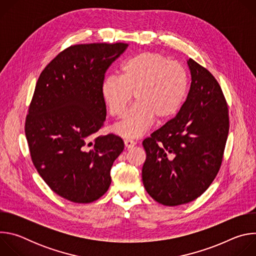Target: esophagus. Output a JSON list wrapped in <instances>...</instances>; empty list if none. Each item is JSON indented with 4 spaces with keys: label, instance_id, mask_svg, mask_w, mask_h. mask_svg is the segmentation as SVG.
<instances>
[{
    "label": "esophagus",
    "instance_id": "obj_1",
    "mask_svg": "<svg viewBox=\"0 0 256 256\" xmlns=\"http://www.w3.org/2000/svg\"><path fill=\"white\" fill-rule=\"evenodd\" d=\"M136 144V142L134 140H130V138L124 140V146H126V149L132 148Z\"/></svg>",
    "mask_w": 256,
    "mask_h": 256
}]
</instances>
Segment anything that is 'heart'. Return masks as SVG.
<instances>
[{
	"label": "heart",
	"instance_id": "obj_1",
	"mask_svg": "<svg viewBox=\"0 0 256 256\" xmlns=\"http://www.w3.org/2000/svg\"><path fill=\"white\" fill-rule=\"evenodd\" d=\"M190 88L186 68L152 52L138 54L120 66V75H109L101 83V96L108 112L120 118L132 96L134 105L114 132L124 138H138L147 132L155 118L166 122L184 104Z\"/></svg>",
	"mask_w": 256,
	"mask_h": 256
}]
</instances>
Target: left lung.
<instances>
[{"instance_id":"left-lung-1","label":"left lung","mask_w":256,"mask_h":256,"mask_svg":"<svg viewBox=\"0 0 256 256\" xmlns=\"http://www.w3.org/2000/svg\"><path fill=\"white\" fill-rule=\"evenodd\" d=\"M192 75L174 118L142 140L144 186L161 204L175 206L202 196L220 169L229 132L228 106L210 72L188 60Z\"/></svg>"}]
</instances>
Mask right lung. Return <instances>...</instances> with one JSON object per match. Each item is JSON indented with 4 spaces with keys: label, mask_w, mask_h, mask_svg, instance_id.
<instances>
[{
    "label": "right lung",
    "mask_w": 256,
    "mask_h": 256,
    "mask_svg": "<svg viewBox=\"0 0 256 256\" xmlns=\"http://www.w3.org/2000/svg\"><path fill=\"white\" fill-rule=\"evenodd\" d=\"M128 44L72 46L42 70L25 122L32 162L60 196L97 200L112 184L110 169L124 151L112 134L96 136L106 118L104 74Z\"/></svg>",
    "instance_id": "right-lung-1"
}]
</instances>
